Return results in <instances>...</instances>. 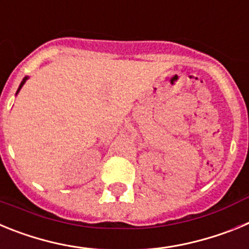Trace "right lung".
<instances>
[{
  "instance_id": "add662e5",
  "label": "right lung",
  "mask_w": 249,
  "mask_h": 249,
  "mask_svg": "<svg viewBox=\"0 0 249 249\" xmlns=\"http://www.w3.org/2000/svg\"><path fill=\"white\" fill-rule=\"evenodd\" d=\"M27 80H28V77H27V76H26V77H25V78H23V80H22V82H21V83H19V86H18V89H17L16 94H17V93H18V92H19V89H22V86L25 85V83H26V81H27Z\"/></svg>"
}]
</instances>
